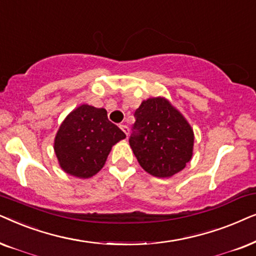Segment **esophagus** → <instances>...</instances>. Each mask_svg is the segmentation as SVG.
Here are the masks:
<instances>
[{"instance_id":"obj_1","label":"esophagus","mask_w":256,"mask_h":256,"mask_svg":"<svg viewBox=\"0 0 256 256\" xmlns=\"http://www.w3.org/2000/svg\"><path fill=\"white\" fill-rule=\"evenodd\" d=\"M120 128L122 130V132H124V134L128 136V125H125V124H122L120 125Z\"/></svg>"}]
</instances>
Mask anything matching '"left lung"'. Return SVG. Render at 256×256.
<instances>
[{
  "mask_svg": "<svg viewBox=\"0 0 256 256\" xmlns=\"http://www.w3.org/2000/svg\"><path fill=\"white\" fill-rule=\"evenodd\" d=\"M130 146L150 174L170 178L192 159L194 134L185 117L162 97L148 98L134 112Z\"/></svg>",
  "mask_w": 256,
  "mask_h": 256,
  "instance_id": "left-lung-1",
  "label": "left lung"
}]
</instances>
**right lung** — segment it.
<instances>
[{
    "instance_id": "obj_1",
    "label": "right lung",
    "mask_w": 256,
    "mask_h": 256,
    "mask_svg": "<svg viewBox=\"0 0 256 256\" xmlns=\"http://www.w3.org/2000/svg\"><path fill=\"white\" fill-rule=\"evenodd\" d=\"M126 137L108 119L105 108L83 104L60 124L54 150L64 172L77 178H91L104 166L112 146Z\"/></svg>"
}]
</instances>
